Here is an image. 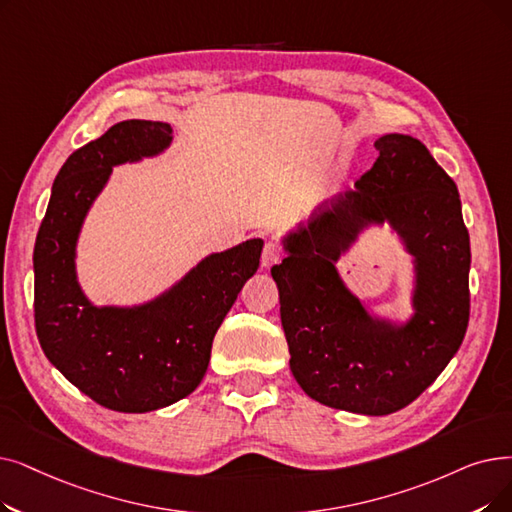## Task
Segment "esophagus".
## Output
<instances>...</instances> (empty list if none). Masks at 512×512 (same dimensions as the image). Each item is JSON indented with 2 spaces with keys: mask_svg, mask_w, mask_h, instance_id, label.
I'll list each match as a JSON object with an SVG mask.
<instances>
[{
  "mask_svg": "<svg viewBox=\"0 0 512 512\" xmlns=\"http://www.w3.org/2000/svg\"><path fill=\"white\" fill-rule=\"evenodd\" d=\"M282 259V253H280V249H278V244H274V242H265V247H263V255H261V265L265 270L268 268H272L274 263H278Z\"/></svg>",
  "mask_w": 512,
  "mask_h": 512,
  "instance_id": "34e87169",
  "label": "esophagus"
}]
</instances>
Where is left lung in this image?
Here are the masks:
<instances>
[{"instance_id": "left-lung-1", "label": "left lung", "mask_w": 512, "mask_h": 512, "mask_svg": "<svg viewBox=\"0 0 512 512\" xmlns=\"http://www.w3.org/2000/svg\"><path fill=\"white\" fill-rule=\"evenodd\" d=\"M379 159L351 190L280 238L272 268L291 372L316 402L364 416L406 408L456 355L469 326L471 240L452 177L404 133L374 142ZM389 225L411 255L413 314L376 315L338 274L359 234Z\"/></svg>"}]
</instances>
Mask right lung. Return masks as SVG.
I'll return each instance as SVG.
<instances>
[{
    "label": "right lung",
    "instance_id": "1",
    "mask_svg": "<svg viewBox=\"0 0 512 512\" xmlns=\"http://www.w3.org/2000/svg\"><path fill=\"white\" fill-rule=\"evenodd\" d=\"M173 129L121 121L58 171L35 240V328L54 368L96 404L152 412L190 395L207 372L215 332L259 268L261 238L209 253L148 301L96 305L77 274V244L113 167L163 154Z\"/></svg>",
    "mask_w": 512,
    "mask_h": 512
}]
</instances>
